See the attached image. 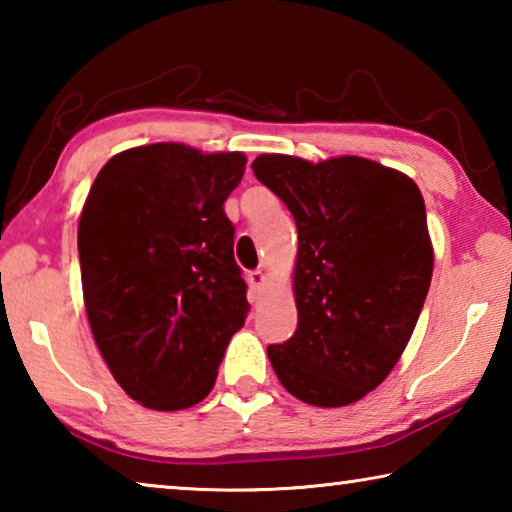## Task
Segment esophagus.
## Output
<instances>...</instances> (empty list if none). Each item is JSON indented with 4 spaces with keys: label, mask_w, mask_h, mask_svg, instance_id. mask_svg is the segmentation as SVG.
<instances>
[{
    "label": "esophagus",
    "mask_w": 512,
    "mask_h": 512,
    "mask_svg": "<svg viewBox=\"0 0 512 512\" xmlns=\"http://www.w3.org/2000/svg\"><path fill=\"white\" fill-rule=\"evenodd\" d=\"M264 282H266V275L262 271H250L248 273V284L255 293H259V289L264 287Z\"/></svg>",
    "instance_id": "esophagus-1"
}]
</instances>
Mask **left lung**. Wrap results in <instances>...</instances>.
<instances>
[{"label": "left lung", "instance_id": "obj_1", "mask_svg": "<svg viewBox=\"0 0 512 512\" xmlns=\"http://www.w3.org/2000/svg\"><path fill=\"white\" fill-rule=\"evenodd\" d=\"M253 171L298 228V329L268 345L275 375L307 404L357 402L400 361L427 298L433 248L420 189L357 155H259Z\"/></svg>", "mask_w": 512, "mask_h": 512}]
</instances>
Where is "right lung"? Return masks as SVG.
Returning <instances> with one entry per match:
<instances>
[{"instance_id":"1","label":"right lung","mask_w":512,"mask_h":512,"mask_svg":"<svg viewBox=\"0 0 512 512\" xmlns=\"http://www.w3.org/2000/svg\"><path fill=\"white\" fill-rule=\"evenodd\" d=\"M241 153L149 144L108 160L83 205L85 311L117 384L142 406L205 400L250 311L223 203Z\"/></svg>"}]
</instances>
